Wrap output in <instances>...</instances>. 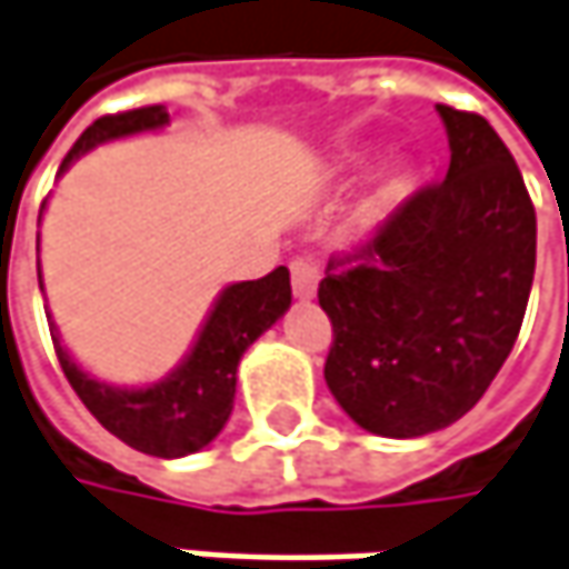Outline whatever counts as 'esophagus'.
Masks as SVG:
<instances>
[{
	"mask_svg": "<svg viewBox=\"0 0 569 569\" xmlns=\"http://www.w3.org/2000/svg\"><path fill=\"white\" fill-rule=\"evenodd\" d=\"M289 273H292V292H296V299H312L316 296L318 280H321L318 263H312L309 257H296L289 263Z\"/></svg>",
	"mask_w": 569,
	"mask_h": 569,
	"instance_id": "obj_1",
	"label": "esophagus"
}]
</instances>
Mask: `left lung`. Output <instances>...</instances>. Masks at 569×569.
<instances>
[{
	"instance_id": "8db88e82",
	"label": "left lung",
	"mask_w": 569,
	"mask_h": 569,
	"mask_svg": "<svg viewBox=\"0 0 569 569\" xmlns=\"http://www.w3.org/2000/svg\"><path fill=\"white\" fill-rule=\"evenodd\" d=\"M451 167L351 253L328 260L325 383L383 438L467 416L512 351L535 280V206L516 157L477 112L438 106Z\"/></svg>"
}]
</instances>
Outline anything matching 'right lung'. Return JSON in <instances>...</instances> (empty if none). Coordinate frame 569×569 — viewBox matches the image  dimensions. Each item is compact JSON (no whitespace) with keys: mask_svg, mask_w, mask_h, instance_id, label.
Masks as SVG:
<instances>
[{"mask_svg":"<svg viewBox=\"0 0 569 569\" xmlns=\"http://www.w3.org/2000/svg\"><path fill=\"white\" fill-rule=\"evenodd\" d=\"M167 121L170 116L163 106H144V109L96 118L63 157L60 173L96 144L128 138L138 131H153L163 128ZM38 283H41V270H38ZM289 302H292V286L286 267H277L260 280H244L221 289L216 309L206 318L183 363L160 383L144 389H121L92 380L63 351L57 328L51 325L53 351L73 392L83 399L86 409L99 418L106 431H112L128 448L151 457H186L216 441V435L234 409V383H238L241 357L283 316Z\"/></svg>","mask_w":569,"mask_h":569,"instance_id":"add662e5","label":"right lung"}]
</instances>
